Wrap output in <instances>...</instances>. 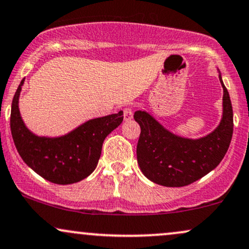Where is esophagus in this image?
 Segmentation results:
<instances>
[{
  "label": "esophagus",
  "instance_id": "obj_1",
  "mask_svg": "<svg viewBox=\"0 0 249 249\" xmlns=\"http://www.w3.org/2000/svg\"><path fill=\"white\" fill-rule=\"evenodd\" d=\"M133 118V109L132 107H125L124 109V119L125 121H131Z\"/></svg>",
  "mask_w": 249,
  "mask_h": 249
}]
</instances>
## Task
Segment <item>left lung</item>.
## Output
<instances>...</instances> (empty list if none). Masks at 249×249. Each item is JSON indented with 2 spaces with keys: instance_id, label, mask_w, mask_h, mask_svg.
I'll use <instances>...</instances> for the list:
<instances>
[{
  "instance_id": "obj_1",
  "label": "left lung",
  "mask_w": 249,
  "mask_h": 249,
  "mask_svg": "<svg viewBox=\"0 0 249 249\" xmlns=\"http://www.w3.org/2000/svg\"><path fill=\"white\" fill-rule=\"evenodd\" d=\"M223 86V118L213 132L199 139L176 136L146 111L134 112L140 125L137 145L138 164L143 175L163 187H184L213 170L230 147L233 134V110Z\"/></svg>"
}]
</instances>
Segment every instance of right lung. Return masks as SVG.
<instances>
[{"instance_id": "right-lung-1", "label": "right lung", "mask_w": 249, "mask_h": 249, "mask_svg": "<svg viewBox=\"0 0 249 249\" xmlns=\"http://www.w3.org/2000/svg\"><path fill=\"white\" fill-rule=\"evenodd\" d=\"M24 79L11 104L10 128L17 151L32 170L56 184L76 183L94 172L101 158L102 145L123 122V111L83 123L65 136L38 137L24 124L18 98Z\"/></svg>"}]
</instances>
